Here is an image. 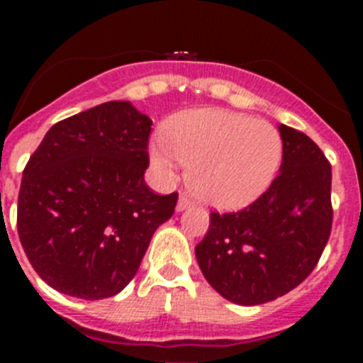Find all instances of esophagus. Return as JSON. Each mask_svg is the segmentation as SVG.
Listing matches in <instances>:
<instances>
[{
	"label": "esophagus",
	"mask_w": 363,
	"mask_h": 363,
	"mask_svg": "<svg viewBox=\"0 0 363 363\" xmlns=\"http://www.w3.org/2000/svg\"><path fill=\"white\" fill-rule=\"evenodd\" d=\"M191 207H192V201L189 200V198H185V196L178 198V205H176V211H178V213L191 209Z\"/></svg>",
	"instance_id": "34e87169"
}]
</instances>
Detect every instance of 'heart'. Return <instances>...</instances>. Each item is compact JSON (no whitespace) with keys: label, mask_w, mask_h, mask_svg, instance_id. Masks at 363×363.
<instances>
[{"label":"heart","mask_w":363,"mask_h":363,"mask_svg":"<svg viewBox=\"0 0 363 363\" xmlns=\"http://www.w3.org/2000/svg\"><path fill=\"white\" fill-rule=\"evenodd\" d=\"M152 138L150 163L165 178L191 163L192 194L220 211H238L258 200L277 176L284 143L267 121L223 108L182 112Z\"/></svg>","instance_id":"obj_1"}]
</instances>
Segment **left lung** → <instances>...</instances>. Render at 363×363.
<instances>
[{
    "label": "left lung",
    "mask_w": 363,
    "mask_h": 363,
    "mask_svg": "<svg viewBox=\"0 0 363 363\" xmlns=\"http://www.w3.org/2000/svg\"><path fill=\"white\" fill-rule=\"evenodd\" d=\"M280 174L240 213H211L196 259L216 293L238 306L277 300L311 274L333 225L331 165L300 130L280 125Z\"/></svg>",
    "instance_id": "left-lung-1"
}]
</instances>
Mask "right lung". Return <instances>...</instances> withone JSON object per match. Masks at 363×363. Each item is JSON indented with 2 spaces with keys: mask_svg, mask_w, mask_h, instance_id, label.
Listing matches in <instances>:
<instances>
[{
  "mask_svg": "<svg viewBox=\"0 0 363 363\" xmlns=\"http://www.w3.org/2000/svg\"><path fill=\"white\" fill-rule=\"evenodd\" d=\"M150 118L107 101L57 121L23 171L18 234L43 281L69 296L101 300L127 287L178 194L145 184Z\"/></svg>",
  "mask_w": 363,
  "mask_h": 363,
  "instance_id": "add662e5",
  "label": "right lung"
}]
</instances>
